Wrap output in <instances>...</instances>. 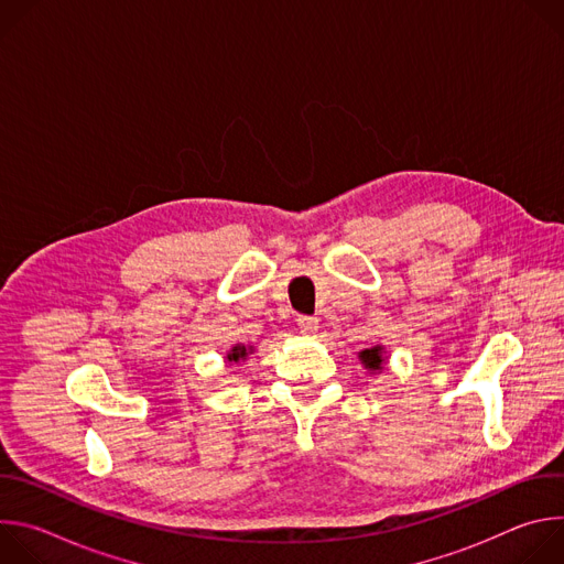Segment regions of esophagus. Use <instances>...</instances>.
Here are the masks:
<instances>
[{"label": "esophagus", "instance_id": "34e87169", "mask_svg": "<svg viewBox=\"0 0 564 564\" xmlns=\"http://www.w3.org/2000/svg\"><path fill=\"white\" fill-rule=\"evenodd\" d=\"M296 326L303 335H314L316 328H318V318L316 316H310V314H299L296 316Z\"/></svg>", "mask_w": 564, "mask_h": 564}]
</instances>
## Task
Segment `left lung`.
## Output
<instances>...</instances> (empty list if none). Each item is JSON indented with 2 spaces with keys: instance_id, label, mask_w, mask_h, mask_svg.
Segmentation results:
<instances>
[{
  "instance_id": "1",
  "label": "left lung",
  "mask_w": 564,
  "mask_h": 564,
  "mask_svg": "<svg viewBox=\"0 0 564 564\" xmlns=\"http://www.w3.org/2000/svg\"><path fill=\"white\" fill-rule=\"evenodd\" d=\"M359 357H361V361L366 364V368H372V370H381V364H383V359H381V348H379V346L361 350V352H359Z\"/></svg>"
}]
</instances>
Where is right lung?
I'll use <instances>...</instances> for the list:
<instances>
[{"label":"right lung","mask_w":564,"mask_h":564,"mask_svg":"<svg viewBox=\"0 0 564 564\" xmlns=\"http://www.w3.org/2000/svg\"><path fill=\"white\" fill-rule=\"evenodd\" d=\"M248 357V348L246 346H234V350L227 355L229 361H238V359H246Z\"/></svg>","instance_id":"add662e5"}]
</instances>
